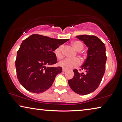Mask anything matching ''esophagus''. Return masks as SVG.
Segmentation results:
<instances>
[{"instance_id":"1","label":"esophagus","mask_w":122,"mask_h":122,"mask_svg":"<svg viewBox=\"0 0 122 122\" xmlns=\"http://www.w3.org/2000/svg\"><path fill=\"white\" fill-rule=\"evenodd\" d=\"M62 71L63 72H66V71H67V70L66 69H65V68H63Z\"/></svg>"}]
</instances>
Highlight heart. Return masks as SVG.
<instances>
[{
    "label": "heart",
    "mask_w": 122,
    "mask_h": 122,
    "mask_svg": "<svg viewBox=\"0 0 122 122\" xmlns=\"http://www.w3.org/2000/svg\"><path fill=\"white\" fill-rule=\"evenodd\" d=\"M73 47L77 51H80L83 49V45L80 41H74L72 42ZM63 46H60L56 48L54 50V53L56 57L58 59H61L63 57L62 54ZM80 64V60L77 58L75 59H65L63 60L60 61L59 65L65 69H70V68L76 67Z\"/></svg>",
    "instance_id": "obj_1"
}]
</instances>
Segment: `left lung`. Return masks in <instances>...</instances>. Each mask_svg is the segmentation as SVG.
Returning a JSON list of instances; mask_svg holds the SVG:
<instances>
[{"instance_id": "8db88e82", "label": "left lung", "mask_w": 122, "mask_h": 122, "mask_svg": "<svg viewBox=\"0 0 122 122\" xmlns=\"http://www.w3.org/2000/svg\"><path fill=\"white\" fill-rule=\"evenodd\" d=\"M76 37L88 48L87 59L81 66L86 72L80 73L77 70H74V76L68 83L76 93L86 95L95 91L102 80L107 60L106 46L96 36L82 35Z\"/></svg>"}]
</instances>
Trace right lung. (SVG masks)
Here are the masks:
<instances>
[{
    "instance_id": "add662e5",
    "label": "right lung",
    "mask_w": 122,
    "mask_h": 122,
    "mask_svg": "<svg viewBox=\"0 0 122 122\" xmlns=\"http://www.w3.org/2000/svg\"><path fill=\"white\" fill-rule=\"evenodd\" d=\"M69 40L33 34L22 42L15 61L16 75L20 84L29 92L40 93L48 90L61 67H50L57 62L54 51Z\"/></svg>"
}]
</instances>
